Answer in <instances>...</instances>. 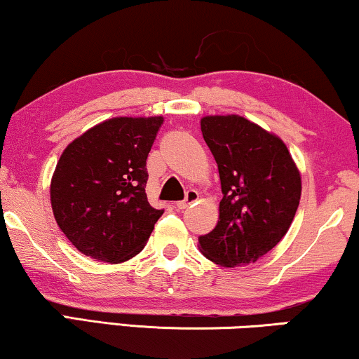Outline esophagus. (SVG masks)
<instances>
[{
  "instance_id": "obj_1",
  "label": "esophagus",
  "mask_w": 359,
  "mask_h": 359,
  "mask_svg": "<svg viewBox=\"0 0 359 359\" xmlns=\"http://www.w3.org/2000/svg\"><path fill=\"white\" fill-rule=\"evenodd\" d=\"M198 199H199L198 191H194V189L186 191V198H184V201H180V203L176 204V209H186V208H189V205H193Z\"/></svg>"
}]
</instances>
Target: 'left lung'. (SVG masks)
Instances as JSON below:
<instances>
[{
    "instance_id": "1",
    "label": "left lung",
    "mask_w": 359,
    "mask_h": 359,
    "mask_svg": "<svg viewBox=\"0 0 359 359\" xmlns=\"http://www.w3.org/2000/svg\"><path fill=\"white\" fill-rule=\"evenodd\" d=\"M201 130L219 168V222L199 248L225 268L258 262L291 227L301 173L278 135L242 116H205Z\"/></svg>"
}]
</instances>
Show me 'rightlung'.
<instances>
[{
	"label": "right lung",
	"mask_w": 359,
	"mask_h": 359,
	"mask_svg": "<svg viewBox=\"0 0 359 359\" xmlns=\"http://www.w3.org/2000/svg\"><path fill=\"white\" fill-rule=\"evenodd\" d=\"M163 117H112L63 150L50 203L65 237L83 255L122 263L142 252L163 210L145 194L147 156Z\"/></svg>",
	"instance_id": "obj_1"
}]
</instances>
